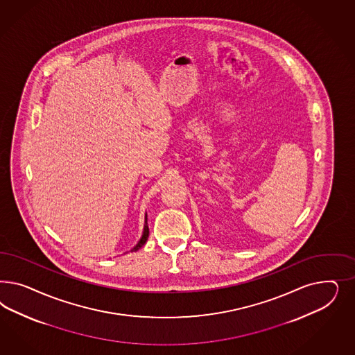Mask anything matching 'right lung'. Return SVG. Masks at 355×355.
Masks as SVG:
<instances>
[{
    "mask_svg": "<svg viewBox=\"0 0 355 355\" xmlns=\"http://www.w3.org/2000/svg\"><path fill=\"white\" fill-rule=\"evenodd\" d=\"M148 234H150V229H148V224H147V215H146V221H144V229H143V234H141V238H140L139 242L137 243V246H134V248L131 250V251H138L146 242H147V238H148Z\"/></svg>",
    "mask_w": 355,
    "mask_h": 355,
    "instance_id": "right-lung-1",
    "label": "right lung"
}]
</instances>
